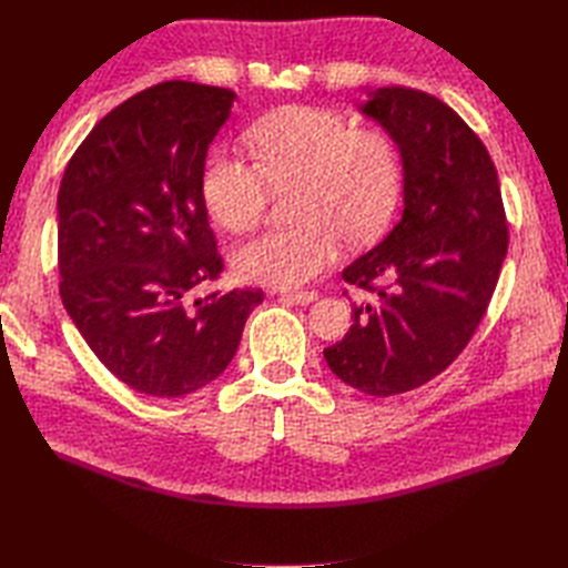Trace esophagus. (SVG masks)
<instances>
[{"label":"esophagus","instance_id":"1","mask_svg":"<svg viewBox=\"0 0 568 568\" xmlns=\"http://www.w3.org/2000/svg\"><path fill=\"white\" fill-rule=\"evenodd\" d=\"M282 298L296 305H311L313 301H317V291H284Z\"/></svg>","mask_w":568,"mask_h":568}]
</instances>
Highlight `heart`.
<instances>
[{
    "label": "heart",
    "instance_id": "heart-1",
    "mask_svg": "<svg viewBox=\"0 0 568 568\" xmlns=\"http://www.w3.org/2000/svg\"><path fill=\"white\" fill-rule=\"evenodd\" d=\"M253 159L213 151L203 165L201 196L220 227L248 232L263 217L270 186L301 184L296 227L272 230L232 253L246 282L291 288L311 282L341 253L379 239L403 192L400 153L388 134L355 130L346 115L286 106L248 132Z\"/></svg>",
    "mask_w": 568,
    "mask_h": 568
}]
</instances>
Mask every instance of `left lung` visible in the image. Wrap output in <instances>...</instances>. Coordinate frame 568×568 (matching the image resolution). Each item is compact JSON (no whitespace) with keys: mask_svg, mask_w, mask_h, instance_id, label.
Returning a JSON list of instances; mask_svg holds the SVG:
<instances>
[{"mask_svg":"<svg viewBox=\"0 0 568 568\" xmlns=\"http://www.w3.org/2000/svg\"><path fill=\"white\" fill-rule=\"evenodd\" d=\"M403 161V217L341 277L374 294L324 348L341 382L388 398L432 382L467 348L500 280L507 220L490 153L440 99L379 88L359 109Z\"/></svg>","mask_w":568,"mask_h":568,"instance_id":"left-lung-1","label":"left lung"}]
</instances>
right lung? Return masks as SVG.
Listing matches in <instances>:
<instances>
[{
  "instance_id": "add662e5",
  "label": "right lung",
  "mask_w": 568,
  "mask_h": 568,
  "mask_svg": "<svg viewBox=\"0 0 568 568\" xmlns=\"http://www.w3.org/2000/svg\"><path fill=\"white\" fill-rule=\"evenodd\" d=\"M236 94L168 80L104 115L59 186V294L92 353L130 388L180 398L227 369L261 288L186 305L222 272L201 196L205 153Z\"/></svg>"
}]
</instances>
